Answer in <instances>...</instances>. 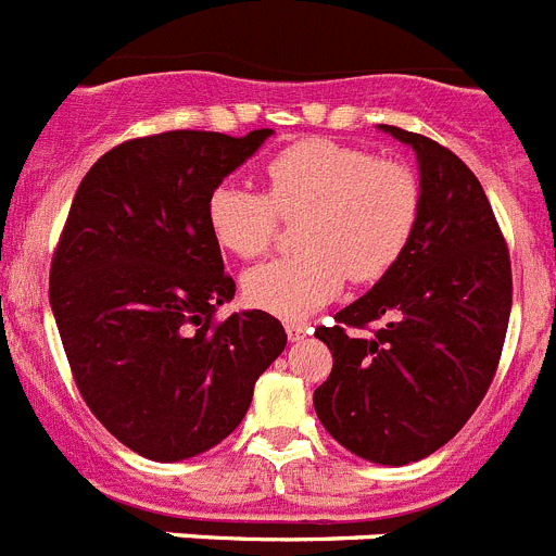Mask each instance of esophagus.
I'll return each instance as SVG.
<instances>
[{
  "label": "esophagus",
  "mask_w": 556,
  "mask_h": 556,
  "mask_svg": "<svg viewBox=\"0 0 556 556\" xmlns=\"http://www.w3.org/2000/svg\"><path fill=\"white\" fill-rule=\"evenodd\" d=\"M308 333H312V328H308V323H287V337H289V342H301V339H306Z\"/></svg>",
  "instance_id": "esophagus-1"
}]
</instances>
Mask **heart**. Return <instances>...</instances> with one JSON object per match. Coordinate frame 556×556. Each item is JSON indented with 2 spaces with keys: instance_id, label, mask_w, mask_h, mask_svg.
I'll return each mask as SVG.
<instances>
[{
  "instance_id": "obj_1",
  "label": "heart",
  "mask_w": 556,
  "mask_h": 556,
  "mask_svg": "<svg viewBox=\"0 0 556 556\" xmlns=\"http://www.w3.org/2000/svg\"><path fill=\"white\" fill-rule=\"evenodd\" d=\"M267 194L219 184L205 203L214 242L236 258H255L281 218L298 225L301 253L244 275V301L262 312L303 320L331 303L348 275L358 283L384 278L409 248L420 217V186L406 166L333 139H306L275 152L264 166Z\"/></svg>"
}]
</instances>
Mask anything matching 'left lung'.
Listing matches in <instances>:
<instances>
[{
    "instance_id": "8db88e82",
    "label": "left lung",
    "mask_w": 556,
    "mask_h": 556,
    "mask_svg": "<svg viewBox=\"0 0 556 556\" xmlns=\"http://www.w3.org/2000/svg\"><path fill=\"white\" fill-rule=\"evenodd\" d=\"M378 130L415 150L420 217L401 262L314 331L333 356L314 412L342 448L401 468L443 448L481 404L507 337L513 269L473 172L426 136ZM370 325V338L355 333Z\"/></svg>"
}]
</instances>
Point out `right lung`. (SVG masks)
<instances>
[{
	"label": "right lung",
	"mask_w": 556,
	"mask_h": 556,
	"mask_svg": "<svg viewBox=\"0 0 556 556\" xmlns=\"http://www.w3.org/2000/svg\"><path fill=\"white\" fill-rule=\"evenodd\" d=\"M273 130H169L113 147L83 178L52 258L49 303L88 409L122 445L180 462L242 424L287 348L273 314L211 323L236 283L205 223L214 186Z\"/></svg>",
	"instance_id": "1"
}]
</instances>
